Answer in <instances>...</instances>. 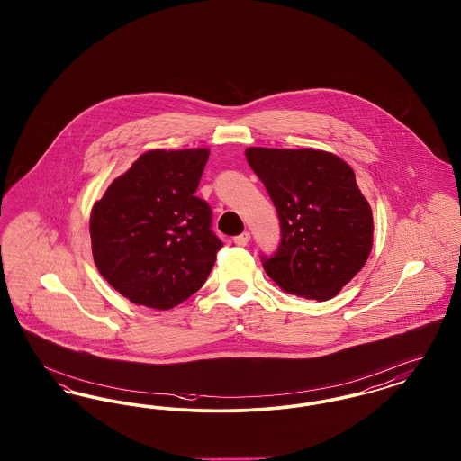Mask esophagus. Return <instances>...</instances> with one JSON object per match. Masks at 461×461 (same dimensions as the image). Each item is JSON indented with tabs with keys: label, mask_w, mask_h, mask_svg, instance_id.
Masks as SVG:
<instances>
[{
	"label": "esophagus",
	"mask_w": 461,
	"mask_h": 461,
	"mask_svg": "<svg viewBox=\"0 0 461 461\" xmlns=\"http://www.w3.org/2000/svg\"><path fill=\"white\" fill-rule=\"evenodd\" d=\"M249 241H250V233L249 231H243L241 235L235 237V245H239V247H245Z\"/></svg>",
	"instance_id": "obj_1"
}]
</instances>
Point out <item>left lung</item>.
Here are the masks:
<instances>
[{
    "instance_id": "8db88e82",
    "label": "left lung",
    "mask_w": 461,
    "mask_h": 461,
    "mask_svg": "<svg viewBox=\"0 0 461 461\" xmlns=\"http://www.w3.org/2000/svg\"><path fill=\"white\" fill-rule=\"evenodd\" d=\"M282 224V243L264 271L284 292L329 301L366 263L373 212L354 171L339 155L316 149L249 147Z\"/></svg>"
}]
</instances>
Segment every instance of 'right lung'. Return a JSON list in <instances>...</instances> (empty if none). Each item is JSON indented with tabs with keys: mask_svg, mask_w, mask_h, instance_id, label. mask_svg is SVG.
I'll list each match as a JSON object with an SVG mask.
<instances>
[{
	"mask_svg": "<svg viewBox=\"0 0 461 461\" xmlns=\"http://www.w3.org/2000/svg\"><path fill=\"white\" fill-rule=\"evenodd\" d=\"M209 149L140 155L115 177L89 218L100 275L138 306L171 309L205 284L220 239L195 197Z\"/></svg>",
	"mask_w": 461,
	"mask_h": 461,
	"instance_id": "1",
	"label": "right lung"
}]
</instances>
